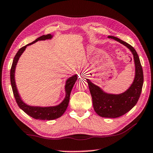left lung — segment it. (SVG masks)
Listing matches in <instances>:
<instances>
[{
  "label": "left lung",
  "mask_w": 153,
  "mask_h": 153,
  "mask_svg": "<svg viewBox=\"0 0 153 153\" xmlns=\"http://www.w3.org/2000/svg\"><path fill=\"white\" fill-rule=\"evenodd\" d=\"M108 38L122 44L133 55L135 65V76L133 82L123 92L111 94L105 92L101 88L95 85L90 79H86V81L88 84L95 112L102 117L117 118L128 113L136 105L143 86V71L139 56L132 46L115 36H108Z\"/></svg>",
  "instance_id": "8db88e82"
}]
</instances>
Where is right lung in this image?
<instances>
[{
	"instance_id": "add662e5",
	"label": "right lung",
	"mask_w": 153,
	"mask_h": 153,
	"mask_svg": "<svg viewBox=\"0 0 153 153\" xmlns=\"http://www.w3.org/2000/svg\"><path fill=\"white\" fill-rule=\"evenodd\" d=\"M53 35L47 34L43 35L40 37L38 38L32 42H31L28 45H25L24 47L21 48L15 56L13 61L12 67L11 69V73H10V77H11V84L12 86V90L13 92V94L16 102L17 103L21 109L23 110L24 112L30 115V117L36 119V120H56L59 117H61L63 114L66 111L67 107H68L69 98H70V94L71 90L73 88L75 83L77 79V74H75L74 76L69 77L67 78L65 82V96L64 99L62 100V102L59 103V105H54V106H48V107H42V106H35V105H27L25 103L24 100H22V97L17 90V87L15 82V69L18 63V61L20 58V56L24 53L25 48L27 46L33 45L38 41L41 40H51L53 38Z\"/></svg>"
}]
</instances>
